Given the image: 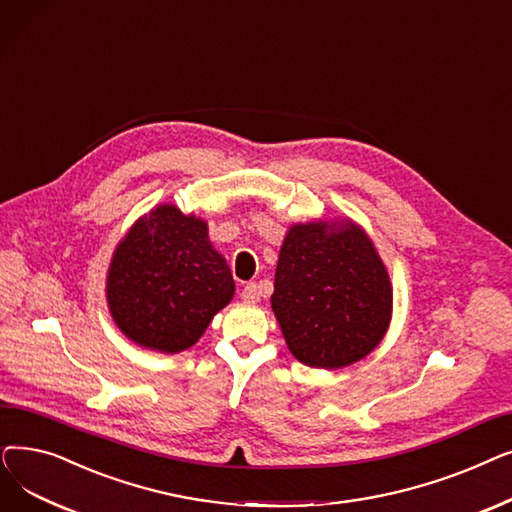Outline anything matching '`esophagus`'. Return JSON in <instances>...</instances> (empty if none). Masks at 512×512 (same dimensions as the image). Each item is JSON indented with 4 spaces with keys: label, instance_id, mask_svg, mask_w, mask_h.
<instances>
[{
    "label": "esophagus",
    "instance_id": "34e87169",
    "mask_svg": "<svg viewBox=\"0 0 512 512\" xmlns=\"http://www.w3.org/2000/svg\"><path fill=\"white\" fill-rule=\"evenodd\" d=\"M241 296H243V300H248V302H258L260 296H262V289L256 281H250L246 287H243Z\"/></svg>",
    "mask_w": 512,
    "mask_h": 512
}]
</instances>
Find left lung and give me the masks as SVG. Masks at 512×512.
<instances>
[{
    "label": "left lung",
    "mask_w": 512,
    "mask_h": 512,
    "mask_svg": "<svg viewBox=\"0 0 512 512\" xmlns=\"http://www.w3.org/2000/svg\"><path fill=\"white\" fill-rule=\"evenodd\" d=\"M294 225L275 271L273 310L289 352L316 369L367 356L392 316V285L360 227Z\"/></svg>",
    "instance_id": "1"
}]
</instances>
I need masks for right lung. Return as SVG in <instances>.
<instances>
[{
  "label": "right lung",
  "instance_id": "add662e5",
  "mask_svg": "<svg viewBox=\"0 0 512 512\" xmlns=\"http://www.w3.org/2000/svg\"><path fill=\"white\" fill-rule=\"evenodd\" d=\"M233 291L206 223L170 204L143 216L120 241L108 273V304L120 331L166 354L196 344Z\"/></svg>",
  "mask_w": 512,
  "mask_h": 512
}]
</instances>
